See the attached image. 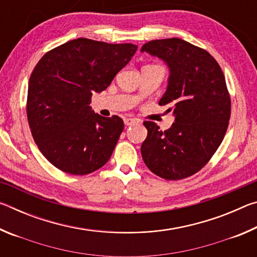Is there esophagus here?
I'll list each match as a JSON object with an SVG mask.
<instances>
[{
  "instance_id": "1",
  "label": "esophagus",
  "mask_w": 257,
  "mask_h": 257,
  "mask_svg": "<svg viewBox=\"0 0 257 257\" xmlns=\"http://www.w3.org/2000/svg\"><path fill=\"white\" fill-rule=\"evenodd\" d=\"M135 123H138L137 119H132V118H125L124 119V124L125 125H133Z\"/></svg>"
}]
</instances>
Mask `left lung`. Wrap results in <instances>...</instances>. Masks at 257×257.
<instances>
[{"label":"left lung","mask_w":257,"mask_h":257,"mask_svg":"<svg viewBox=\"0 0 257 257\" xmlns=\"http://www.w3.org/2000/svg\"><path fill=\"white\" fill-rule=\"evenodd\" d=\"M141 52L167 63L170 73L159 104L175 116L165 132L145 121L143 160L156 176L184 179L210 161L227 132L231 103L223 72L208 52L180 38L149 42Z\"/></svg>","instance_id":"left-lung-1"}]
</instances>
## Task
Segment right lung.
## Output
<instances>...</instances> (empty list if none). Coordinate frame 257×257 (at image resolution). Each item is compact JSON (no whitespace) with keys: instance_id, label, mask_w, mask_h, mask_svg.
<instances>
[{"instance_id":"obj_1","label":"right lung","mask_w":257,"mask_h":257,"mask_svg":"<svg viewBox=\"0 0 257 257\" xmlns=\"http://www.w3.org/2000/svg\"><path fill=\"white\" fill-rule=\"evenodd\" d=\"M136 51L128 43L77 38L38 61L29 78L27 118L35 143L55 168L82 176L111 158L123 121L95 113L90 98L110 86Z\"/></svg>"}]
</instances>
